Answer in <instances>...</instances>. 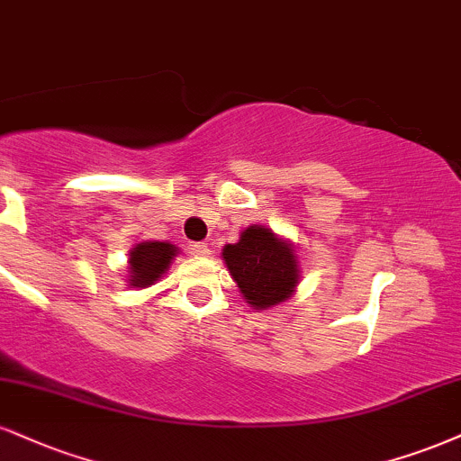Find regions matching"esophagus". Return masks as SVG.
I'll use <instances>...</instances> for the list:
<instances>
[{
	"mask_svg": "<svg viewBox=\"0 0 461 461\" xmlns=\"http://www.w3.org/2000/svg\"><path fill=\"white\" fill-rule=\"evenodd\" d=\"M191 253L197 255V258H208L210 255V247L206 242H193L191 245Z\"/></svg>",
	"mask_w": 461,
	"mask_h": 461,
	"instance_id": "esophagus-1",
	"label": "esophagus"
}]
</instances>
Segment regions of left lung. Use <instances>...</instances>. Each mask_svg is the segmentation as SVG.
<instances>
[{
	"instance_id": "1",
	"label": "left lung",
	"mask_w": 461,
	"mask_h": 461,
	"mask_svg": "<svg viewBox=\"0 0 461 461\" xmlns=\"http://www.w3.org/2000/svg\"><path fill=\"white\" fill-rule=\"evenodd\" d=\"M223 262L249 307L266 312L294 296L301 284L296 247L266 225H249L234 245L223 247Z\"/></svg>"
}]
</instances>
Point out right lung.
I'll use <instances>...</instances> for the list:
<instances>
[{"label": "right lung", "instance_id": "right-lung-1", "mask_svg": "<svg viewBox=\"0 0 461 461\" xmlns=\"http://www.w3.org/2000/svg\"><path fill=\"white\" fill-rule=\"evenodd\" d=\"M177 253H180V249L167 240L137 242L129 251L126 284H129V287H137V290H146V287L158 284Z\"/></svg>", "mask_w": 461, "mask_h": 461}]
</instances>
